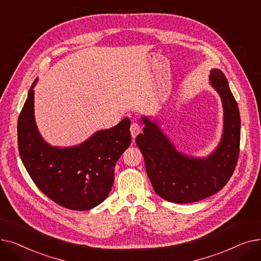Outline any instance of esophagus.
<instances>
[{
    "label": "esophagus",
    "mask_w": 261,
    "mask_h": 261,
    "mask_svg": "<svg viewBox=\"0 0 261 261\" xmlns=\"http://www.w3.org/2000/svg\"><path fill=\"white\" fill-rule=\"evenodd\" d=\"M129 130H130L132 137H133V138H136V137H137V135L141 132V126L139 125L138 123H135V122H134V123H132Z\"/></svg>",
    "instance_id": "obj_1"
}]
</instances>
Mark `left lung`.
Returning <instances> with one entry per match:
<instances>
[{"mask_svg": "<svg viewBox=\"0 0 261 261\" xmlns=\"http://www.w3.org/2000/svg\"><path fill=\"white\" fill-rule=\"evenodd\" d=\"M210 84L222 98L224 130L218 147L206 158L188 157L175 150L154 121L142 117L145 126L136 143L155 192L168 202L186 204L220 191L234 171L240 152V113L222 71L210 72Z\"/></svg>", "mask_w": 261, "mask_h": 261, "instance_id": "obj_1", "label": "left lung"}]
</instances>
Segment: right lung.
<instances>
[{
    "label": "right lung",
    "instance_id": "add662e5",
    "mask_svg": "<svg viewBox=\"0 0 261 261\" xmlns=\"http://www.w3.org/2000/svg\"><path fill=\"white\" fill-rule=\"evenodd\" d=\"M18 119V147L22 163L37 187L53 202L72 210H88L101 204L113 188L115 166L130 144V120L96 132L80 145L53 147L37 129L34 87Z\"/></svg>",
    "mask_w": 261,
    "mask_h": 261
}]
</instances>
